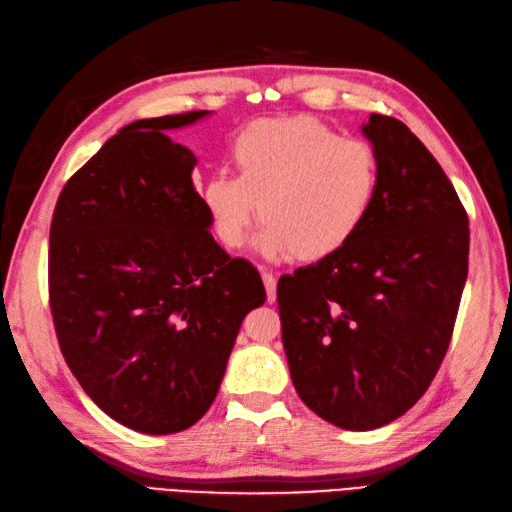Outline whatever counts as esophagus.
<instances>
[{
    "label": "esophagus",
    "mask_w": 512,
    "mask_h": 512,
    "mask_svg": "<svg viewBox=\"0 0 512 512\" xmlns=\"http://www.w3.org/2000/svg\"><path fill=\"white\" fill-rule=\"evenodd\" d=\"M260 276H263V283H265L267 301L274 303L276 301V276L272 272H267V269H263V267H260Z\"/></svg>",
    "instance_id": "esophagus-1"
}]
</instances>
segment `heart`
<instances>
[{
    "instance_id": "heart-1",
    "label": "heart",
    "mask_w": 512,
    "mask_h": 512,
    "mask_svg": "<svg viewBox=\"0 0 512 512\" xmlns=\"http://www.w3.org/2000/svg\"><path fill=\"white\" fill-rule=\"evenodd\" d=\"M238 176L214 171L202 185L216 236L240 247L258 216L260 252L318 263L352 243L379 191V160L368 142L341 138L314 118H263L231 140Z\"/></svg>"
}]
</instances>
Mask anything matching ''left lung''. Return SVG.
I'll use <instances>...</instances> for the list:
<instances>
[{"mask_svg": "<svg viewBox=\"0 0 512 512\" xmlns=\"http://www.w3.org/2000/svg\"><path fill=\"white\" fill-rule=\"evenodd\" d=\"M379 191L350 245L281 276L278 314L298 397L343 430L399 419L435 379L468 276L466 209L406 124H363Z\"/></svg>", "mask_w": 512, "mask_h": 512, "instance_id": "8db88e82", "label": "left lung"}]
</instances>
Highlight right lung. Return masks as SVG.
Returning <instances> with one entry per match:
<instances>
[{"instance_id": "add662e5", "label": "right lung", "mask_w": 512, "mask_h": 512, "mask_svg": "<svg viewBox=\"0 0 512 512\" xmlns=\"http://www.w3.org/2000/svg\"><path fill=\"white\" fill-rule=\"evenodd\" d=\"M209 111L136 120L66 182L51 223L48 298L64 361L95 406L144 435L187 430L214 403L243 318L265 303L165 131Z\"/></svg>"}]
</instances>
